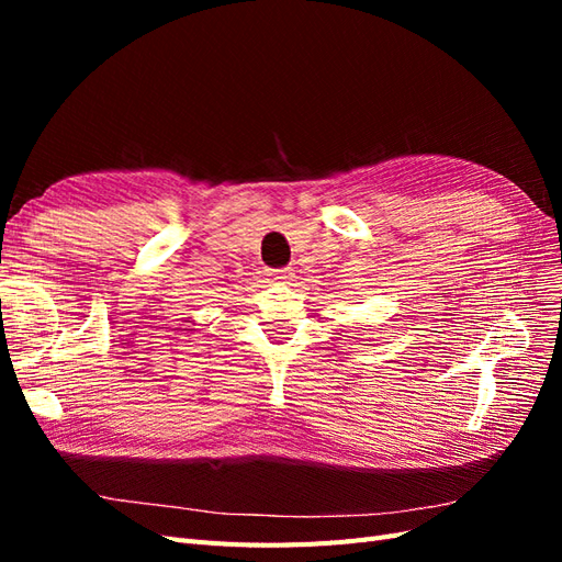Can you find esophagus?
<instances>
[{"mask_svg": "<svg viewBox=\"0 0 562 562\" xmlns=\"http://www.w3.org/2000/svg\"><path fill=\"white\" fill-rule=\"evenodd\" d=\"M269 277L274 279V281H279V283H285V281H291V279H293V269H291V267L271 269V271H269Z\"/></svg>", "mask_w": 562, "mask_h": 562, "instance_id": "obj_1", "label": "esophagus"}]
</instances>
